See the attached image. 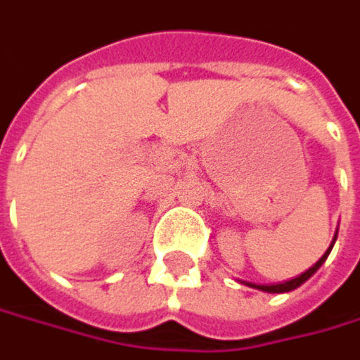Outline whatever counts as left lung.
<instances>
[{"instance_id": "left-lung-1", "label": "left lung", "mask_w": 360, "mask_h": 360, "mask_svg": "<svg viewBox=\"0 0 360 360\" xmlns=\"http://www.w3.org/2000/svg\"><path fill=\"white\" fill-rule=\"evenodd\" d=\"M334 240H336V236H334ZM334 240H332V244H330V248H328L326 252L322 255V259H320L318 263L314 264V266H309L306 273L297 275L295 279H289V281H285V283H275V285H255V283H252V285L248 283V285L255 287V289H261V291H269V293H285V291H293L295 287H300L302 283H306L307 279H309V277H311V275H314V273H316V271L320 269V264L326 261L328 255H330V250H332V246H334Z\"/></svg>"}]
</instances>
